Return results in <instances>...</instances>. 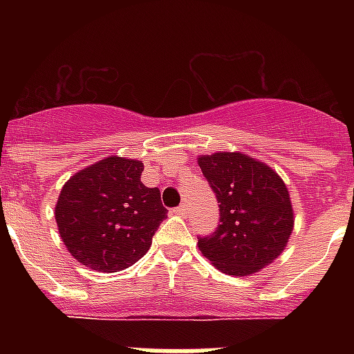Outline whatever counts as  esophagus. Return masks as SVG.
Instances as JSON below:
<instances>
[{
    "label": "esophagus",
    "mask_w": 354,
    "mask_h": 354,
    "mask_svg": "<svg viewBox=\"0 0 354 354\" xmlns=\"http://www.w3.org/2000/svg\"><path fill=\"white\" fill-rule=\"evenodd\" d=\"M172 213L178 216H185L187 215V205H178V207H174V209H172Z\"/></svg>",
    "instance_id": "esophagus-1"
}]
</instances>
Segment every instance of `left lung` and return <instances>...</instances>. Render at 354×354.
<instances>
[{
  "mask_svg": "<svg viewBox=\"0 0 354 354\" xmlns=\"http://www.w3.org/2000/svg\"><path fill=\"white\" fill-rule=\"evenodd\" d=\"M198 165L221 207L200 252L227 275H250L279 257L294 230L288 189L277 172L242 152L200 156Z\"/></svg>",
  "mask_w": 354,
  "mask_h": 354,
  "instance_id": "obj_1",
  "label": "left lung"
}]
</instances>
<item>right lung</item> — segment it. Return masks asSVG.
<instances>
[{
	"label": "right lung",
	"instance_id": "right-lung-1",
	"mask_svg": "<svg viewBox=\"0 0 354 354\" xmlns=\"http://www.w3.org/2000/svg\"><path fill=\"white\" fill-rule=\"evenodd\" d=\"M141 172V161L110 156L64 183L55 218L68 252L79 263L99 272H119L149 252L167 209L160 189L143 185Z\"/></svg>",
	"mask_w": 354,
	"mask_h": 354
}]
</instances>
